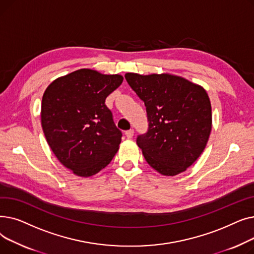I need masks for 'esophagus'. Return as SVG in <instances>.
Instances as JSON below:
<instances>
[{
    "instance_id": "1",
    "label": "esophagus",
    "mask_w": 254,
    "mask_h": 254,
    "mask_svg": "<svg viewBox=\"0 0 254 254\" xmlns=\"http://www.w3.org/2000/svg\"><path fill=\"white\" fill-rule=\"evenodd\" d=\"M126 136L128 138V139H131L132 136H134V129H128L126 131Z\"/></svg>"
}]
</instances>
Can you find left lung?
Returning a JSON list of instances; mask_svg holds the SVG:
<instances>
[{
  "label": "left lung",
  "mask_w": 254,
  "mask_h": 254,
  "mask_svg": "<svg viewBox=\"0 0 254 254\" xmlns=\"http://www.w3.org/2000/svg\"><path fill=\"white\" fill-rule=\"evenodd\" d=\"M127 83L144 102L148 130L137 144L148 165L164 176L190 167L204 151L212 128L205 88L169 73H127Z\"/></svg>",
  "instance_id": "left-lung-1"
}]
</instances>
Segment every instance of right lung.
<instances>
[{
	"mask_svg": "<svg viewBox=\"0 0 254 254\" xmlns=\"http://www.w3.org/2000/svg\"><path fill=\"white\" fill-rule=\"evenodd\" d=\"M123 81L122 75L80 69L53 80L44 91L41 125L46 141L77 176L96 175L119 149L123 134L105 101Z\"/></svg>",
	"mask_w": 254,
	"mask_h": 254,
	"instance_id": "right-lung-1",
	"label": "right lung"
}]
</instances>
